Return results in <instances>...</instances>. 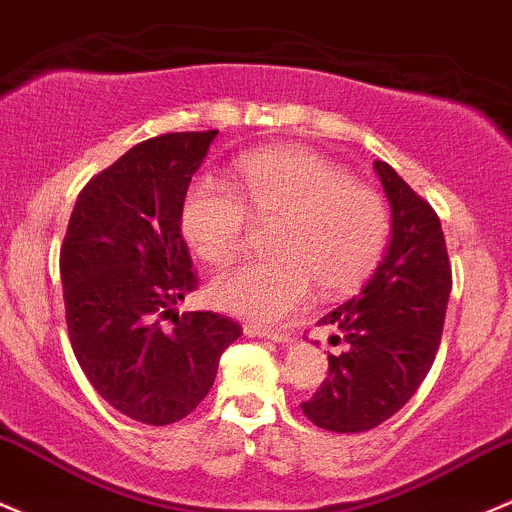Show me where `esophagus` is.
<instances>
[{
  "label": "esophagus",
  "instance_id": "1",
  "mask_svg": "<svg viewBox=\"0 0 512 512\" xmlns=\"http://www.w3.org/2000/svg\"><path fill=\"white\" fill-rule=\"evenodd\" d=\"M245 336H252V338H270V341H277V343H287L289 336L284 331H274V328H267V326H257V324H245Z\"/></svg>",
  "mask_w": 512,
  "mask_h": 512
}]
</instances>
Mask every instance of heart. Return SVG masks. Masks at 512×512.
<instances>
[{
	"label": "heart",
	"mask_w": 512,
	"mask_h": 512,
	"mask_svg": "<svg viewBox=\"0 0 512 512\" xmlns=\"http://www.w3.org/2000/svg\"><path fill=\"white\" fill-rule=\"evenodd\" d=\"M235 188H188L181 230L191 250L211 265L235 260L257 220L279 225L272 235L279 257L215 274L208 297L218 309L277 324L309 299L314 282L324 294H343L378 267L390 211L343 166L304 147H274L238 161Z\"/></svg>",
	"instance_id": "b5f03b06"
}]
</instances>
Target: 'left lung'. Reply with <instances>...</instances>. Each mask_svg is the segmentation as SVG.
I'll use <instances>...</instances> for the list:
<instances>
[{
	"label": "left lung",
	"mask_w": 512,
	"mask_h": 512,
	"mask_svg": "<svg viewBox=\"0 0 512 512\" xmlns=\"http://www.w3.org/2000/svg\"><path fill=\"white\" fill-rule=\"evenodd\" d=\"M375 171L390 201V245L363 292L319 321L348 348L328 355V378L301 405L338 434L368 432L407 405L439 351L451 292L439 215L390 164L375 161Z\"/></svg>",
	"instance_id": "8db88e82"
}]
</instances>
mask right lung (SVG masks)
Wrapping results in <instances>:
<instances>
[{
  "instance_id": "add662e5",
  "label": "right lung",
  "mask_w": 512,
  "mask_h": 512,
  "mask_svg": "<svg viewBox=\"0 0 512 512\" xmlns=\"http://www.w3.org/2000/svg\"><path fill=\"white\" fill-rule=\"evenodd\" d=\"M215 134H161L122 154L80 191L61 247L68 336L85 378L152 427L201 405L242 333L213 311H174L198 284L181 203ZM164 318L175 328L161 327Z\"/></svg>"
}]
</instances>
